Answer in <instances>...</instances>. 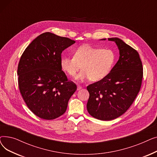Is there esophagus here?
<instances>
[{
    "label": "esophagus",
    "instance_id": "34e87169",
    "mask_svg": "<svg viewBox=\"0 0 157 157\" xmlns=\"http://www.w3.org/2000/svg\"><path fill=\"white\" fill-rule=\"evenodd\" d=\"M81 88H81V86H79V85H78V86H77V90H80Z\"/></svg>",
    "mask_w": 157,
    "mask_h": 157
}]
</instances>
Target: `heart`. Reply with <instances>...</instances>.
Returning <instances> with one entry per match:
<instances>
[{"mask_svg":"<svg viewBox=\"0 0 157 157\" xmlns=\"http://www.w3.org/2000/svg\"><path fill=\"white\" fill-rule=\"evenodd\" d=\"M115 59L116 56L110 49L85 44L74 51L73 57L63 56L60 65L62 69L71 77L75 76L81 67L82 71L75 78L78 81L90 79L92 81H98L110 73Z\"/></svg>","mask_w":157,"mask_h":157,"instance_id":"1","label":"heart"}]
</instances>
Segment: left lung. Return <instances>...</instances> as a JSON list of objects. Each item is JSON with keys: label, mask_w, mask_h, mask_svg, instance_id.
Instances as JSON below:
<instances>
[{"label": "left lung", "mask_w": 157, "mask_h": 157, "mask_svg": "<svg viewBox=\"0 0 157 157\" xmlns=\"http://www.w3.org/2000/svg\"><path fill=\"white\" fill-rule=\"evenodd\" d=\"M108 40L117 45L119 60L105 78L87 86V111L94 118L104 121L117 118L127 111L141 88L143 75L136 50L118 37Z\"/></svg>", "instance_id": "8db88e82"}]
</instances>
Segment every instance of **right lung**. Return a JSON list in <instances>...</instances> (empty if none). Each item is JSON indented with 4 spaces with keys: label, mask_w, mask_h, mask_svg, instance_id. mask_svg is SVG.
Listing matches in <instances>:
<instances>
[{
    "label": "right lung",
    "mask_w": 157,
    "mask_h": 157,
    "mask_svg": "<svg viewBox=\"0 0 157 157\" xmlns=\"http://www.w3.org/2000/svg\"><path fill=\"white\" fill-rule=\"evenodd\" d=\"M76 42L45 32L27 47L18 63L20 91L29 109L44 120H53L67 109L77 89L60 65L62 52Z\"/></svg>",
    "instance_id": "1"
}]
</instances>
